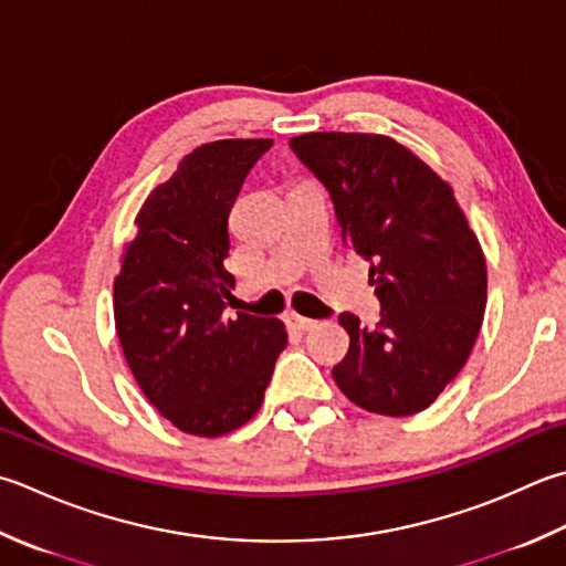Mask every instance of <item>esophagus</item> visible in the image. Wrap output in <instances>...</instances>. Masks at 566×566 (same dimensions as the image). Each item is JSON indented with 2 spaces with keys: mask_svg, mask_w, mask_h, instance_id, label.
I'll return each instance as SVG.
<instances>
[{
  "mask_svg": "<svg viewBox=\"0 0 566 566\" xmlns=\"http://www.w3.org/2000/svg\"><path fill=\"white\" fill-rule=\"evenodd\" d=\"M290 324H292L294 328H298V331H312V328L318 326V321L306 318V316H298V314H292V316H290Z\"/></svg>",
  "mask_w": 566,
  "mask_h": 566,
  "instance_id": "1",
  "label": "esophagus"
}]
</instances>
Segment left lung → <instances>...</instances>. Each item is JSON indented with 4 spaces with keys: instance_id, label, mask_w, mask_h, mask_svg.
<instances>
[{
    "instance_id": "1",
    "label": "left lung",
    "mask_w": 566,
    "mask_h": 566,
    "mask_svg": "<svg viewBox=\"0 0 566 566\" xmlns=\"http://www.w3.org/2000/svg\"><path fill=\"white\" fill-rule=\"evenodd\" d=\"M290 147L334 198L343 242L370 260L375 328L340 314L350 346L334 380L385 417L427 409L467 365L489 296L481 242L453 188L405 144L365 132H308Z\"/></svg>"
}]
</instances>
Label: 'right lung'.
<instances>
[{
    "mask_svg": "<svg viewBox=\"0 0 566 566\" xmlns=\"http://www.w3.org/2000/svg\"><path fill=\"white\" fill-rule=\"evenodd\" d=\"M272 139H218L147 196L113 286L122 353L147 400L193 437H223L258 415L286 346L280 318L223 314L228 218Z\"/></svg>",
    "mask_w": 566,
    "mask_h": 566,
    "instance_id": "add662e5",
    "label": "right lung"
}]
</instances>
